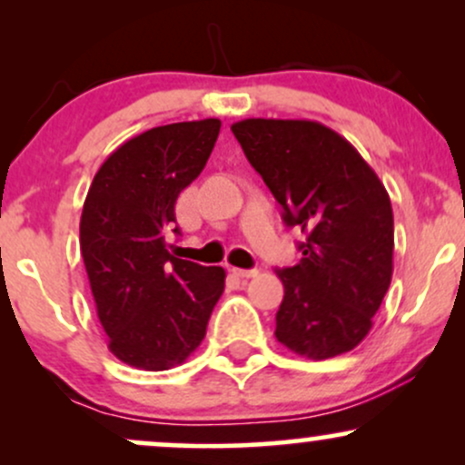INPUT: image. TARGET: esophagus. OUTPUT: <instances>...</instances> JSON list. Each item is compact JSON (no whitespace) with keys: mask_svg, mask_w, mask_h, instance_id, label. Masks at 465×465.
<instances>
[{"mask_svg":"<svg viewBox=\"0 0 465 465\" xmlns=\"http://www.w3.org/2000/svg\"><path fill=\"white\" fill-rule=\"evenodd\" d=\"M233 275L242 277V280H249V277H255L258 275V269H232Z\"/></svg>","mask_w":465,"mask_h":465,"instance_id":"esophagus-1","label":"esophagus"}]
</instances>
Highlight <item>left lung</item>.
<instances>
[{
	"instance_id": "obj_1",
	"label": "left lung",
	"mask_w": 465,
	"mask_h": 465,
	"mask_svg": "<svg viewBox=\"0 0 465 465\" xmlns=\"http://www.w3.org/2000/svg\"><path fill=\"white\" fill-rule=\"evenodd\" d=\"M233 135L300 227L302 260L275 273L284 300L275 336L312 361L354 350L371 330L393 273V212L385 185L351 143L311 120L236 122Z\"/></svg>"
}]
</instances>
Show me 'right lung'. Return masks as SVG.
I'll return each instance as SVG.
<instances>
[{"label":"right lung","instance_id":"add662e5","mask_svg":"<svg viewBox=\"0 0 465 465\" xmlns=\"http://www.w3.org/2000/svg\"><path fill=\"white\" fill-rule=\"evenodd\" d=\"M221 120L177 122L122 143L92 181L80 216V253L111 354L163 371L201 345L225 291V271L174 258V203L201 174Z\"/></svg>","mask_w":465,"mask_h":465}]
</instances>
